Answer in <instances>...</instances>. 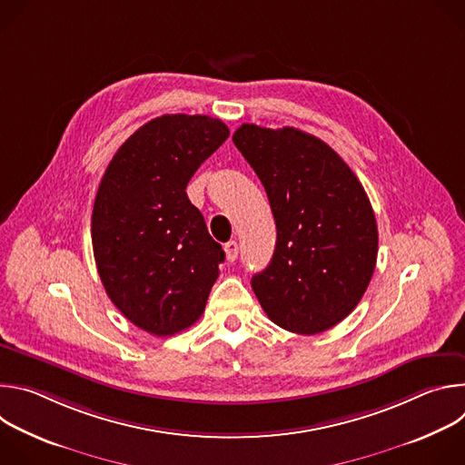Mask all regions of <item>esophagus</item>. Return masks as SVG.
Returning a JSON list of instances; mask_svg holds the SVG:
<instances>
[{"mask_svg": "<svg viewBox=\"0 0 465 465\" xmlns=\"http://www.w3.org/2000/svg\"><path fill=\"white\" fill-rule=\"evenodd\" d=\"M224 252H226V259H228L230 262H233V261L237 259V255H239V244H237L235 241H228V242L224 244Z\"/></svg>", "mask_w": 465, "mask_h": 465, "instance_id": "esophagus-1", "label": "esophagus"}]
</instances>
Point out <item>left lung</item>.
Listing matches in <instances>:
<instances>
[{
    "label": "left lung",
    "instance_id": "8db88e82",
    "mask_svg": "<svg viewBox=\"0 0 465 465\" xmlns=\"http://www.w3.org/2000/svg\"><path fill=\"white\" fill-rule=\"evenodd\" d=\"M233 143L259 176L278 239L252 289L280 327L316 335L342 322L375 271L377 223L348 163L322 140L292 126L241 124Z\"/></svg>",
    "mask_w": 465,
    "mask_h": 465
}]
</instances>
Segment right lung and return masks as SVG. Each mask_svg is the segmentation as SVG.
Wrapping results in <instances>:
<instances>
[{
    "mask_svg": "<svg viewBox=\"0 0 465 465\" xmlns=\"http://www.w3.org/2000/svg\"><path fill=\"white\" fill-rule=\"evenodd\" d=\"M230 136L210 115L165 114L114 154L92 213L95 264L108 298L140 329L171 337L203 316L224 252L185 187Z\"/></svg>",
    "mask_w": 465,
    "mask_h": 465,
    "instance_id": "add662e5",
    "label": "right lung"
}]
</instances>
